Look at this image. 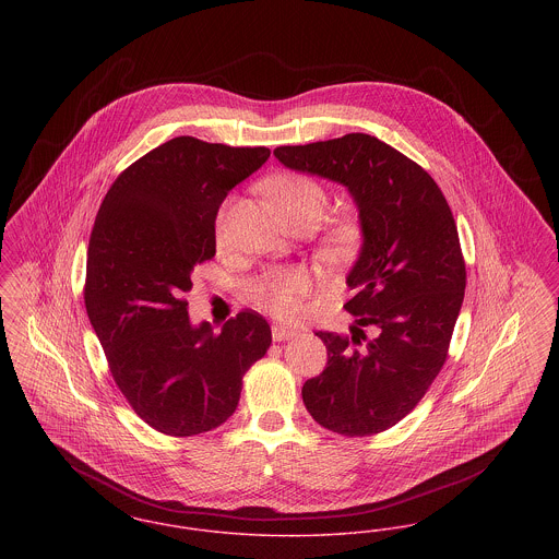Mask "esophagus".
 I'll use <instances>...</instances> for the list:
<instances>
[{"instance_id":"obj_1","label":"esophagus","mask_w":559,"mask_h":559,"mask_svg":"<svg viewBox=\"0 0 559 559\" xmlns=\"http://www.w3.org/2000/svg\"><path fill=\"white\" fill-rule=\"evenodd\" d=\"M297 335V331L286 329V326H280V324H273V326H271V336H273V341H288V338H295Z\"/></svg>"}]
</instances>
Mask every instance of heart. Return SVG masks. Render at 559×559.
I'll return each instance as SVG.
<instances>
[{
	"label": "heart",
	"mask_w": 559,
	"mask_h": 559,
	"mask_svg": "<svg viewBox=\"0 0 559 559\" xmlns=\"http://www.w3.org/2000/svg\"><path fill=\"white\" fill-rule=\"evenodd\" d=\"M266 194L277 212L293 226H316L329 207V192L320 182L300 174H280L266 180ZM224 210L218 218V235H223ZM360 239V224L354 218H336L322 237V252L326 257H343L354 250ZM311 288V277L300 266L269 269L250 286V295L277 318H295L300 300Z\"/></svg>",
	"instance_id": "heart-1"
}]
</instances>
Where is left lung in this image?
<instances>
[{"label": "left lung", "mask_w": 559, "mask_h": 559, "mask_svg": "<svg viewBox=\"0 0 559 559\" xmlns=\"http://www.w3.org/2000/svg\"><path fill=\"white\" fill-rule=\"evenodd\" d=\"M273 154L288 169L347 188L362 230L345 302L356 326L352 338L316 333L329 362L305 381L302 403L338 435L383 432L415 409L445 365L466 288L453 214L428 171L367 133Z\"/></svg>", "instance_id": "left-lung-1"}]
</instances>
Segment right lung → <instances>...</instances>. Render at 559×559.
Here are the masks:
<instances>
[{"label":"right lung","mask_w":559,"mask_h":559,"mask_svg":"<svg viewBox=\"0 0 559 559\" xmlns=\"http://www.w3.org/2000/svg\"><path fill=\"white\" fill-rule=\"evenodd\" d=\"M271 150L174 138L127 167L108 190L88 241L84 302L118 390L154 430L192 437L224 424L241 379L271 345L257 311L221 333L190 324L185 295L197 264L216 254L228 190Z\"/></svg>","instance_id":"add662e5"}]
</instances>
